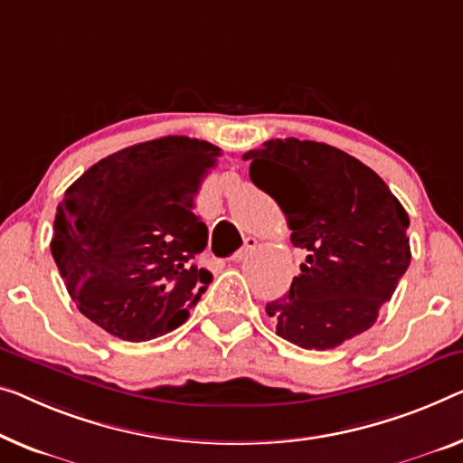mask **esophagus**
I'll list each match as a JSON object with an SVG mask.
<instances>
[{
  "instance_id": "esophagus-1",
  "label": "esophagus",
  "mask_w": 463,
  "mask_h": 463,
  "mask_svg": "<svg viewBox=\"0 0 463 463\" xmlns=\"http://www.w3.org/2000/svg\"><path fill=\"white\" fill-rule=\"evenodd\" d=\"M255 247H258V241H255L253 237H247L245 239V245L241 247V250L232 255V261H243V260H247L250 258V255L255 251Z\"/></svg>"
}]
</instances>
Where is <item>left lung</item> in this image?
Returning a JSON list of instances; mask_svg holds the SVG:
<instances>
[{"mask_svg":"<svg viewBox=\"0 0 463 463\" xmlns=\"http://www.w3.org/2000/svg\"><path fill=\"white\" fill-rule=\"evenodd\" d=\"M285 213L306 264L266 314L303 349H335L368 330L411 260L410 216L374 170L326 143L272 139L243 156Z\"/></svg>","mask_w":463,"mask_h":463,"instance_id":"1","label":"left lung"}]
</instances>
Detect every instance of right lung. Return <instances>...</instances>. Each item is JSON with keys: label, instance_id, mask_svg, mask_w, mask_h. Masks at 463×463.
<instances>
[{"label": "right lung", "instance_id": "add662e5", "mask_svg": "<svg viewBox=\"0 0 463 463\" xmlns=\"http://www.w3.org/2000/svg\"><path fill=\"white\" fill-rule=\"evenodd\" d=\"M220 149L189 137L130 145L64 193L52 255L82 316L122 341L181 326L212 282L195 266L208 226L193 213Z\"/></svg>", "mask_w": 463, "mask_h": 463}]
</instances>
